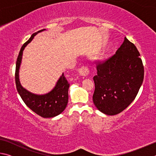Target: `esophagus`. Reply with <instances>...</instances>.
<instances>
[{
  "instance_id": "esophagus-1",
  "label": "esophagus",
  "mask_w": 156,
  "mask_h": 156,
  "mask_svg": "<svg viewBox=\"0 0 156 156\" xmlns=\"http://www.w3.org/2000/svg\"><path fill=\"white\" fill-rule=\"evenodd\" d=\"M78 72L80 76H87L89 73V69L87 66H83V67L79 69Z\"/></svg>"
}]
</instances>
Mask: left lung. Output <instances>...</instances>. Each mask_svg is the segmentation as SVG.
Here are the masks:
<instances>
[{
	"instance_id": "left-lung-1",
	"label": "left lung",
	"mask_w": 156,
	"mask_h": 156,
	"mask_svg": "<svg viewBox=\"0 0 156 156\" xmlns=\"http://www.w3.org/2000/svg\"><path fill=\"white\" fill-rule=\"evenodd\" d=\"M134 44L125 38L115 54L97 65L93 101L100 112L113 115L135 99L144 79V67Z\"/></svg>"
}]
</instances>
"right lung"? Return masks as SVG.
<instances>
[{"label": "right lung", "mask_w": 156, "mask_h": 156, "mask_svg": "<svg viewBox=\"0 0 156 156\" xmlns=\"http://www.w3.org/2000/svg\"><path fill=\"white\" fill-rule=\"evenodd\" d=\"M44 30H45V29L33 34L30 38L21 47L16 65L15 80L17 91L25 105L36 114L43 118H48L60 114L67 105L69 84L65 77L64 73H62L51 91H50L49 93L42 95L35 94L27 91L21 85L19 79V69L22 61L23 50L33 40L34 37L37 34Z\"/></svg>", "instance_id": "add662e5"}]
</instances>
